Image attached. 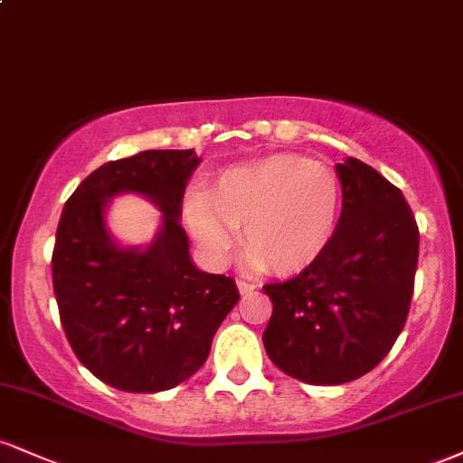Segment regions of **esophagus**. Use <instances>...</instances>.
Returning <instances> with one entry per match:
<instances>
[{
    "instance_id": "1",
    "label": "esophagus",
    "mask_w": 463,
    "mask_h": 463,
    "mask_svg": "<svg viewBox=\"0 0 463 463\" xmlns=\"http://www.w3.org/2000/svg\"><path fill=\"white\" fill-rule=\"evenodd\" d=\"M237 287H239V291H241V294H248V291L254 289V285L248 283V280H237Z\"/></svg>"
}]
</instances>
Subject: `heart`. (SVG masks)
<instances>
[{"mask_svg":"<svg viewBox=\"0 0 463 463\" xmlns=\"http://www.w3.org/2000/svg\"><path fill=\"white\" fill-rule=\"evenodd\" d=\"M342 209V180L328 165L280 154L226 169L213 191H191L187 222L213 261H226L243 226L248 263L291 276L331 246Z\"/></svg>","mask_w":463,"mask_h":463,"instance_id":"heart-1","label":"heart"}]
</instances>
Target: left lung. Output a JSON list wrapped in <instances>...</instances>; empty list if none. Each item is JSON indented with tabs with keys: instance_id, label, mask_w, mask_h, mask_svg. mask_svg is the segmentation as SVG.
<instances>
[{
	"instance_id": "1",
	"label": "left lung",
	"mask_w": 463,
	"mask_h": 463,
	"mask_svg": "<svg viewBox=\"0 0 463 463\" xmlns=\"http://www.w3.org/2000/svg\"><path fill=\"white\" fill-rule=\"evenodd\" d=\"M342 222L316 263L263 285L272 317L263 333L279 370L311 385H342L383 361L405 326L420 231L402 191L374 167L337 163Z\"/></svg>"
}]
</instances>
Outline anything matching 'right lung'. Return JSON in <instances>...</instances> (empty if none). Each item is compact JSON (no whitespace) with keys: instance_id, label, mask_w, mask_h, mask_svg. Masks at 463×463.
<instances>
[{"instance_id":"obj_1","label":"right lung","mask_w":463,"mask_h":463,"mask_svg":"<svg viewBox=\"0 0 463 463\" xmlns=\"http://www.w3.org/2000/svg\"><path fill=\"white\" fill-rule=\"evenodd\" d=\"M200 163L194 150H146L89 174L58 222L52 279L69 346L121 392L172 390L195 374L237 305L235 280L200 272L180 226L183 195ZM137 190L165 215L147 250H121L103 226L105 200Z\"/></svg>"}]
</instances>
